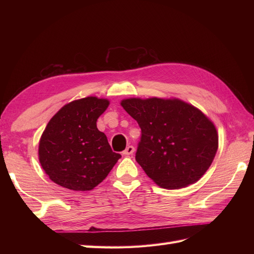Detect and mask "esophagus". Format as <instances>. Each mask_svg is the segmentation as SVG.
Listing matches in <instances>:
<instances>
[{
    "label": "esophagus",
    "mask_w": 254,
    "mask_h": 254,
    "mask_svg": "<svg viewBox=\"0 0 254 254\" xmlns=\"http://www.w3.org/2000/svg\"><path fill=\"white\" fill-rule=\"evenodd\" d=\"M134 150H135V148H134L133 146H131V145H130V146H127L126 149L123 150L122 154L124 156H130V155H132L134 153Z\"/></svg>",
    "instance_id": "esophagus-1"
}]
</instances>
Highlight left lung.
Returning <instances> with one entry per match:
<instances>
[{
    "label": "left lung",
    "instance_id": "8db88e82",
    "mask_svg": "<svg viewBox=\"0 0 254 254\" xmlns=\"http://www.w3.org/2000/svg\"><path fill=\"white\" fill-rule=\"evenodd\" d=\"M121 106L142 130L135 159L156 185L175 190L198 181L212 165L218 134L204 113L178 98H127Z\"/></svg>",
    "mask_w": 254,
    "mask_h": 254
}]
</instances>
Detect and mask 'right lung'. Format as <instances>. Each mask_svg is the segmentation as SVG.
<instances>
[{
    "label": "right lung",
    "instance_id": "add662e5",
    "mask_svg": "<svg viewBox=\"0 0 254 254\" xmlns=\"http://www.w3.org/2000/svg\"><path fill=\"white\" fill-rule=\"evenodd\" d=\"M109 104L94 96L74 100L47 124L38 156L42 169L57 185L73 191L93 190L121 157L97 128V119Z\"/></svg>",
    "mask_w": 254,
    "mask_h": 254
}]
</instances>
